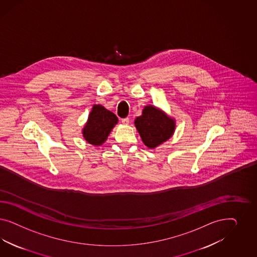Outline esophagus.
I'll list each match as a JSON object with an SVG mask.
<instances>
[{
  "label": "esophagus",
  "mask_w": 257,
  "mask_h": 257,
  "mask_svg": "<svg viewBox=\"0 0 257 257\" xmlns=\"http://www.w3.org/2000/svg\"><path fill=\"white\" fill-rule=\"evenodd\" d=\"M129 121H130L129 117H125V118H122V119H121V122H122L123 124H128V123H129Z\"/></svg>",
  "instance_id": "34e87169"
}]
</instances>
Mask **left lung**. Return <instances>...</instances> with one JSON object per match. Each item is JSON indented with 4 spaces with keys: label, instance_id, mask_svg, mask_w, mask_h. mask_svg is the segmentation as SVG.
I'll list each match as a JSON object with an SVG mask.
<instances>
[{
    "label": "left lung",
    "instance_id": "1",
    "mask_svg": "<svg viewBox=\"0 0 257 257\" xmlns=\"http://www.w3.org/2000/svg\"><path fill=\"white\" fill-rule=\"evenodd\" d=\"M135 126L145 146L156 149L171 139L176 121L162 109L150 104L143 108L142 115L135 119Z\"/></svg>",
    "mask_w": 257,
    "mask_h": 257
}]
</instances>
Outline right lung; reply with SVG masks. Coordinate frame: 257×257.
<instances>
[{
	"mask_svg": "<svg viewBox=\"0 0 257 257\" xmlns=\"http://www.w3.org/2000/svg\"><path fill=\"white\" fill-rule=\"evenodd\" d=\"M117 116L102 106L94 104L86 124L82 129V135L87 143L94 146H101L108 138L109 134L117 124Z\"/></svg>",
	"mask_w": 257,
	"mask_h": 257,
	"instance_id": "obj_1",
	"label": "right lung"
}]
</instances>
